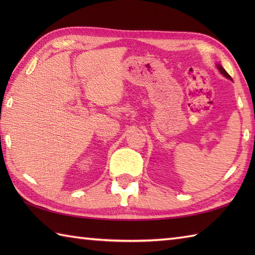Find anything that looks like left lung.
Returning <instances> with one entry per match:
<instances>
[{
  "label": "left lung",
  "instance_id": "left-lung-1",
  "mask_svg": "<svg viewBox=\"0 0 255 255\" xmlns=\"http://www.w3.org/2000/svg\"><path fill=\"white\" fill-rule=\"evenodd\" d=\"M216 67H217V68H218V70H219V72H220L221 74H223V75H224V77H226L227 79H229V80H231V81H232V79H231V77H230V75H229L228 73H227V71H226V70H225V69H224L223 67H221L219 63H217V64H216Z\"/></svg>",
  "mask_w": 255,
  "mask_h": 255
}]
</instances>
